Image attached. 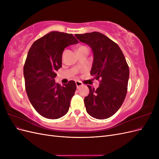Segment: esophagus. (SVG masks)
<instances>
[{
	"mask_svg": "<svg viewBox=\"0 0 159 159\" xmlns=\"http://www.w3.org/2000/svg\"><path fill=\"white\" fill-rule=\"evenodd\" d=\"M75 84H76V86H77V88H79L80 87H81V86L83 85V84L81 83V81H75Z\"/></svg>",
	"mask_w": 159,
	"mask_h": 159,
	"instance_id": "esophagus-1",
	"label": "esophagus"
}]
</instances>
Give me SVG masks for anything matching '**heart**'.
<instances>
[{
	"mask_svg": "<svg viewBox=\"0 0 159 159\" xmlns=\"http://www.w3.org/2000/svg\"><path fill=\"white\" fill-rule=\"evenodd\" d=\"M86 48V47H85V46H80L78 48V49H80V48Z\"/></svg>",
	"mask_w": 159,
	"mask_h": 159,
	"instance_id": "obj_1",
	"label": "heart"
}]
</instances>
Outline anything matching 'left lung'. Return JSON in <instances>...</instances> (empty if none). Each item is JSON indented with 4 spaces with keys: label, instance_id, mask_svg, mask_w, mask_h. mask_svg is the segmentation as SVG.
<instances>
[{
    "label": "left lung",
    "instance_id": "left-lung-1",
    "mask_svg": "<svg viewBox=\"0 0 159 159\" xmlns=\"http://www.w3.org/2000/svg\"><path fill=\"white\" fill-rule=\"evenodd\" d=\"M75 36L92 50L90 74L100 80L96 89L88 85L89 93L84 99L86 111L93 118L107 119L117 111L126 97L129 69L125 57L116 43L102 33L77 34Z\"/></svg>",
    "mask_w": 159,
    "mask_h": 159
}]
</instances>
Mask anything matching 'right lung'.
Returning a JSON list of instances; mask_svg holds the SVG:
<instances>
[{
  "mask_svg": "<svg viewBox=\"0 0 159 159\" xmlns=\"http://www.w3.org/2000/svg\"><path fill=\"white\" fill-rule=\"evenodd\" d=\"M71 34L52 31L33 43L24 66L26 93L36 111L42 117L56 119L68 113L74 95V81L61 86L56 83V71L61 67L65 48L78 44Z\"/></svg>",
  "mask_w": 159,
  "mask_h": 159,
  "instance_id": "add662e5",
  "label": "right lung"
}]
</instances>
